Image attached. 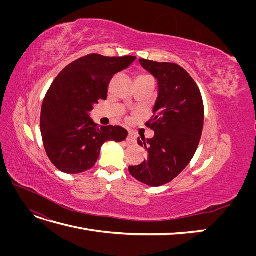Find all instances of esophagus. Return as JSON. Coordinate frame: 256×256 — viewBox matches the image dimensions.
I'll return each instance as SVG.
<instances>
[{
    "mask_svg": "<svg viewBox=\"0 0 256 256\" xmlns=\"http://www.w3.org/2000/svg\"><path fill=\"white\" fill-rule=\"evenodd\" d=\"M127 142L130 144H134L136 142V136L132 132H129L128 136H127Z\"/></svg>",
    "mask_w": 256,
    "mask_h": 256,
    "instance_id": "34e87169",
    "label": "esophagus"
}]
</instances>
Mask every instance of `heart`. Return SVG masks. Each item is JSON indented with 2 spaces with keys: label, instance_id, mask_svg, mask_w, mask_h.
Instances as JSON below:
<instances>
[{
  "label": "heart",
  "instance_id": "heart-1",
  "mask_svg": "<svg viewBox=\"0 0 256 256\" xmlns=\"http://www.w3.org/2000/svg\"><path fill=\"white\" fill-rule=\"evenodd\" d=\"M138 79H150V80H152L150 76H140Z\"/></svg>",
  "mask_w": 256,
  "mask_h": 256
}]
</instances>
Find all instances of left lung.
<instances>
[{
    "mask_svg": "<svg viewBox=\"0 0 256 256\" xmlns=\"http://www.w3.org/2000/svg\"><path fill=\"white\" fill-rule=\"evenodd\" d=\"M141 66L158 83L154 118L147 122L152 138H138L148 152L147 159L129 173L136 180L159 187L173 180L189 164L200 143L204 106L196 82L180 65L140 58Z\"/></svg>",
    "mask_w": 256,
    "mask_h": 256,
    "instance_id": "1",
    "label": "left lung"
}]
</instances>
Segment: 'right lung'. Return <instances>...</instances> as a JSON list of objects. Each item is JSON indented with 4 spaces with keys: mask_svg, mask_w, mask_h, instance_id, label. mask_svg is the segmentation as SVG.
I'll use <instances>...</instances> for the list:
<instances>
[{
    "mask_svg": "<svg viewBox=\"0 0 256 256\" xmlns=\"http://www.w3.org/2000/svg\"><path fill=\"white\" fill-rule=\"evenodd\" d=\"M136 58L90 54L66 66L51 84L42 106L40 131L46 152L60 172L88 171L106 142L126 140V129L99 126L90 113L98 100L106 99L113 76Z\"/></svg>",
    "mask_w": 256,
    "mask_h": 256,
    "instance_id": "obj_1",
    "label": "right lung"
}]
</instances>
